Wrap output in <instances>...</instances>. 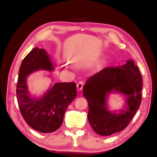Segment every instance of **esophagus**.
<instances>
[{"mask_svg":"<svg viewBox=\"0 0 157 157\" xmlns=\"http://www.w3.org/2000/svg\"><path fill=\"white\" fill-rule=\"evenodd\" d=\"M84 82L83 81V80H80V81H79L77 83V86L79 90H82L84 87Z\"/></svg>","mask_w":157,"mask_h":157,"instance_id":"esophagus-1","label":"esophagus"}]
</instances>
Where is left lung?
<instances>
[{
	"label": "left lung",
	"instance_id": "8db88e82",
	"mask_svg": "<svg viewBox=\"0 0 157 157\" xmlns=\"http://www.w3.org/2000/svg\"><path fill=\"white\" fill-rule=\"evenodd\" d=\"M142 88L141 75L132 59L122 66L104 68L89 77L83 95L88 103V119L94 132L107 136L124 129L140 106ZM115 91L128 98L127 109L119 114L111 113L106 107V95Z\"/></svg>",
	"mask_w": 157,
	"mask_h": 157
}]
</instances>
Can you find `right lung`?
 <instances>
[{
    "instance_id": "obj_1",
    "label": "right lung",
    "mask_w": 157,
    "mask_h": 157,
    "mask_svg": "<svg viewBox=\"0 0 157 157\" xmlns=\"http://www.w3.org/2000/svg\"><path fill=\"white\" fill-rule=\"evenodd\" d=\"M53 70L44 49L33 48L22 61L19 70L16 96L19 108L27 124L38 132L51 133L62 124L64 114L77 96L75 82L56 83L39 99L29 96L26 77L34 71Z\"/></svg>"
}]
</instances>
